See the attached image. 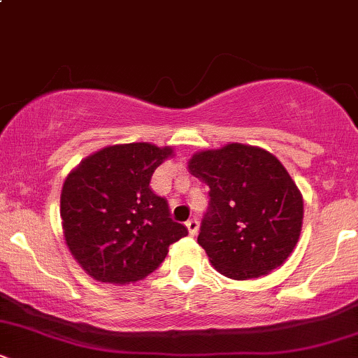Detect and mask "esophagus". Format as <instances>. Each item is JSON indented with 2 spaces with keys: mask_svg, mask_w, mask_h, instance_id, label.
Wrapping results in <instances>:
<instances>
[{
  "mask_svg": "<svg viewBox=\"0 0 358 358\" xmlns=\"http://www.w3.org/2000/svg\"><path fill=\"white\" fill-rule=\"evenodd\" d=\"M187 229H188V234H190V236H196V232H199V220L196 219L188 220Z\"/></svg>",
  "mask_w": 358,
  "mask_h": 358,
  "instance_id": "esophagus-1",
  "label": "esophagus"
}]
</instances>
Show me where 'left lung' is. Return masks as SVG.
<instances>
[{"label":"left lung","mask_w":358,"mask_h":358,"mask_svg":"<svg viewBox=\"0 0 358 358\" xmlns=\"http://www.w3.org/2000/svg\"><path fill=\"white\" fill-rule=\"evenodd\" d=\"M188 170L210 188L199 244L224 276L244 281L279 268L303 225V196L269 151L231 145L192 156Z\"/></svg>","instance_id":"8db88e82"}]
</instances>
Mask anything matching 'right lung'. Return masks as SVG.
Wrapping results in <instances>:
<instances>
[{"mask_svg":"<svg viewBox=\"0 0 358 358\" xmlns=\"http://www.w3.org/2000/svg\"><path fill=\"white\" fill-rule=\"evenodd\" d=\"M170 146L129 143L102 148L65 178L60 195L64 237L82 269L101 282L129 285L165 261L168 248L188 236L171 219L166 199L151 190Z\"/></svg>","mask_w":358,"mask_h":358,"instance_id":"obj_1","label":"right lung"}]
</instances>
